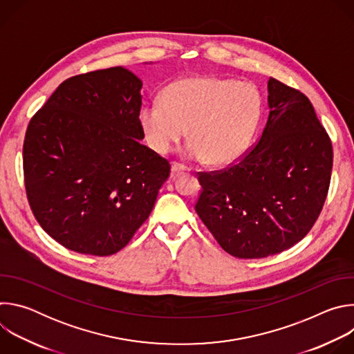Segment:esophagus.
<instances>
[{
	"mask_svg": "<svg viewBox=\"0 0 354 354\" xmlns=\"http://www.w3.org/2000/svg\"><path fill=\"white\" fill-rule=\"evenodd\" d=\"M189 168L180 162H172V174H183V172H187Z\"/></svg>",
	"mask_w": 354,
	"mask_h": 354,
	"instance_id": "obj_1",
	"label": "esophagus"
}]
</instances>
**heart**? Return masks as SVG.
<instances>
[{"label": "heart", "mask_w": 354, "mask_h": 354, "mask_svg": "<svg viewBox=\"0 0 354 354\" xmlns=\"http://www.w3.org/2000/svg\"><path fill=\"white\" fill-rule=\"evenodd\" d=\"M263 111L259 88L250 82L217 75H196L174 81L162 100H147L138 122L148 145L167 154L189 127L192 140L185 153L213 165L236 161L254 138Z\"/></svg>", "instance_id": "1"}]
</instances>
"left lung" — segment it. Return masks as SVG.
Instances as JSON below:
<instances>
[{"instance_id":"obj_1","label":"left lung","mask_w":354,"mask_h":354,"mask_svg":"<svg viewBox=\"0 0 354 354\" xmlns=\"http://www.w3.org/2000/svg\"><path fill=\"white\" fill-rule=\"evenodd\" d=\"M269 119L249 151L227 168L197 172L194 210L227 254L259 259L291 248L318 220L333 149L310 99L269 78Z\"/></svg>"}]
</instances>
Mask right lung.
I'll return each instance as SVG.
<instances>
[{"label":"right lung","instance_id":"right-lung-1","mask_svg":"<svg viewBox=\"0 0 354 354\" xmlns=\"http://www.w3.org/2000/svg\"><path fill=\"white\" fill-rule=\"evenodd\" d=\"M141 85L123 67L74 75L28 124L29 206L50 236L78 254L123 249L169 176V161L140 142Z\"/></svg>","mask_w":354,"mask_h":354}]
</instances>
